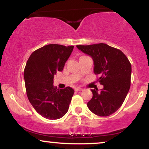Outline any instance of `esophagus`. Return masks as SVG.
Here are the masks:
<instances>
[{
  "label": "esophagus",
  "instance_id": "esophagus-1",
  "mask_svg": "<svg viewBox=\"0 0 149 149\" xmlns=\"http://www.w3.org/2000/svg\"><path fill=\"white\" fill-rule=\"evenodd\" d=\"M75 91H83V89L82 88H80V87H77V88H75Z\"/></svg>",
  "mask_w": 149,
  "mask_h": 149
}]
</instances>
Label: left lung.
<instances>
[{
  "label": "left lung",
  "mask_w": 149,
  "mask_h": 149,
  "mask_svg": "<svg viewBox=\"0 0 149 149\" xmlns=\"http://www.w3.org/2000/svg\"><path fill=\"white\" fill-rule=\"evenodd\" d=\"M79 50L93 59V72L104 86L91 89L93 97L87 107L93 113L107 117L115 113L125 100L131 83L132 66L121 50L105 43L77 45Z\"/></svg>",
  "instance_id": "left-lung-1"
}]
</instances>
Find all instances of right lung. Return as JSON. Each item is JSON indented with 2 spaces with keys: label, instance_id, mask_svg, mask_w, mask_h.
Segmentation results:
<instances>
[{
  "label": "right lung",
  "instance_id": "add662e5",
  "mask_svg": "<svg viewBox=\"0 0 149 149\" xmlns=\"http://www.w3.org/2000/svg\"><path fill=\"white\" fill-rule=\"evenodd\" d=\"M74 46L50 44L34 51L24 72L26 93L34 109L48 119H58L69 109L74 91L70 87L58 89L54 86V75L62 71Z\"/></svg>",
  "mask_w": 149,
  "mask_h": 149
}]
</instances>
